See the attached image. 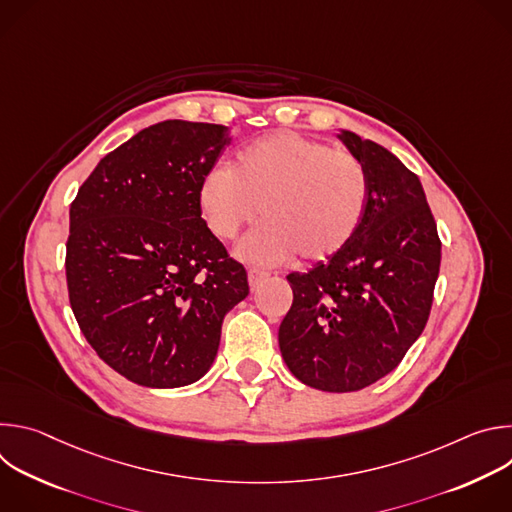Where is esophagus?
Instances as JSON below:
<instances>
[{"mask_svg":"<svg viewBox=\"0 0 512 512\" xmlns=\"http://www.w3.org/2000/svg\"><path fill=\"white\" fill-rule=\"evenodd\" d=\"M269 273L267 271H261V269H255V267H249L247 271V277H249V285L251 287H257Z\"/></svg>","mask_w":512,"mask_h":512,"instance_id":"1","label":"esophagus"}]
</instances>
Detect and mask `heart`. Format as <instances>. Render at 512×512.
I'll use <instances>...</instances> for the list:
<instances>
[{
  "mask_svg": "<svg viewBox=\"0 0 512 512\" xmlns=\"http://www.w3.org/2000/svg\"><path fill=\"white\" fill-rule=\"evenodd\" d=\"M371 182L348 150L275 131L237 152L233 166L204 172L196 200L206 229L235 239L259 216L263 225L239 245L253 263L277 265L289 257L324 261L342 251L367 216Z\"/></svg>",
  "mask_w": 512,
  "mask_h": 512,
  "instance_id": "heart-1",
  "label": "heart"
}]
</instances>
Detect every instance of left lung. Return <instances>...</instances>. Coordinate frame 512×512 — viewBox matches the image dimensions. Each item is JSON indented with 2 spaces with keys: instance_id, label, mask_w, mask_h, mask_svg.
I'll use <instances>...</instances> for the list:
<instances>
[{
  "instance_id": "8db88e82",
  "label": "left lung",
  "mask_w": 512,
  "mask_h": 512,
  "mask_svg": "<svg viewBox=\"0 0 512 512\" xmlns=\"http://www.w3.org/2000/svg\"><path fill=\"white\" fill-rule=\"evenodd\" d=\"M340 139L367 168V216L342 251L287 275L294 304L279 326L289 371L330 393L369 387L403 360L427 324L442 259L419 178L371 139Z\"/></svg>"
}]
</instances>
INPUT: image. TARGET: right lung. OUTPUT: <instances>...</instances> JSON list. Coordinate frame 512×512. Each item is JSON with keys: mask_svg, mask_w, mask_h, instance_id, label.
<instances>
[{"mask_svg": "<svg viewBox=\"0 0 512 512\" xmlns=\"http://www.w3.org/2000/svg\"><path fill=\"white\" fill-rule=\"evenodd\" d=\"M227 127L168 119L107 154L70 204L66 285L95 352L135 385L198 381L225 314L247 298L245 267L204 225L198 184Z\"/></svg>", "mask_w": 512, "mask_h": 512, "instance_id": "1", "label": "right lung"}]
</instances>
